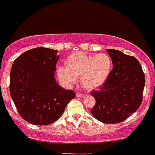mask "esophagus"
I'll use <instances>...</instances> for the list:
<instances>
[{"instance_id":"obj_1","label":"esophagus","mask_w":155,"mask_h":155,"mask_svg":"<svg viewBox=\"0 0 155 155\" xmlns=\"http://www.w3.org/2000/svg\"><path fill=\"white\" fill-rule=\"evenodd\" d=\"M76 97H84L85 95L82 94V93H80V92H77V93H76Z\"/></svg>"}]
</instances>
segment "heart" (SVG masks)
<instances>
[{
  "instance_id": "1",
  "label": "heart",
  "mask_w": 155,
  "mask_h": 155,
  "mask_svg": "<svg viewBox=\"0 0 155 155\" xmlns=\"http://www.w3.org/2000/svg\"><path fill=\"white\" fill-rule=\"evenodd\" d=\"M112 60L105 53L87 54L84 52L71 54L65 60V68H58L57 74L63 84L71 85L80 77L85 88L97 89L110 75Z\"/></svg>"
}]
</instances>
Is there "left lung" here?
I'll use <instances>...</instances> for the list:
<instances>
[{
    "label": "left lung",
    "instance_id": "obj_1",
    "mask_svg": "<svg viewBox=\"0 0 155 155\" xmlns=\"http://www.w3.org/2000/svg\"><path fill=\"white\" fill-rule=\"evenodd\" d=\"M107 51L113 68L100 89L91 93L96 99L91 113L101 122L116 124L126 120L139 108L146 80L135 57L117 50L107 49Z\"/></svg>",
    "mask_w": 155,
    "mask_h": 155
}]
</instances>
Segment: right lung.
I'll list each match as a JSON object with an SVG mask.
<instances>
[{"label":"right lung","instance_id":"1","mask_svg":"<svg viewBox=\"0 0 155 155\" xmlns=\"http://www.w3.org/2000/svg\"><path fill=\"white\" fill-rule=\"evenodd\" d=\"M58 51L37 47L26 51L13 63L9 91L21 117L30 124L49 125L60 117L72 90L64 89L54 79Z\"/></svg>","mask_w":155,"mask_h":155}]
</instances>
